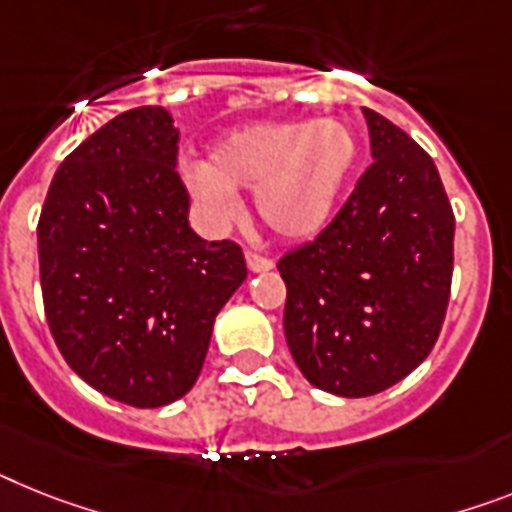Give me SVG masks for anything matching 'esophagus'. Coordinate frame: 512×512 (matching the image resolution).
<instances>
[{
  "label": "esophagus",
  "mask_w": 512,
  "mask_h": 512,
  "mask_svg": "<svg viewBox=\"0 0 512 512\" xmlns=\"http://www.w3.org/2000/svg\"><path fill=\"white\" fill-rule=\"evenodd\" d=\"M244 260H247L249 273H268V270H273V260L255 255V252H247V255H244Z\"/></svg>",
  "instance_id": "esophagus-1"
}]
</instances>
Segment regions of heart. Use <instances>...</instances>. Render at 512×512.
I'll list each match as a JSON object with an SVG mask.
<instances>
[{
  "instance_id": "heart-1",
  "label": "heart",
  "mask_w": 512,
  "mask_h": 512,
  "mask_svg": "<svg viewBox=\"0 0 512 512\" xmlns=\"http://www.w3.org/2000/svg\"><path fill=\"white\" fill-rule=\"evenodd\" d=\"M359 143L341 119H296L236 127L205 163L184 166V182L210 216L229 218L234 190H255V213L270 234L302 242L336 213Z\"/></svg>"
}]
</instances>
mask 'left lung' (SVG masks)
<instances>
[{"label":"left lung","mask_w":512,"mask_h":512,"mask_svg":"<svg viewBox=\"0 0 512 512\" xmlns=\"http://www.w3.org/2000/svg\"><path fill=\"white\" fill-rule=\"evenodd\" d=\"M372 166L312 244L283 255V333L315 388L364 398L427 359L453 278L455 218L435 161L362 109Z\"/></svg>","instance_id":"1"}]
</instances>
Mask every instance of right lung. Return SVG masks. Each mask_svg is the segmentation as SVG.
Returning a JSON list of instances; mask_svg holds the SVG:
<instances>
[{"label": "right lung", "instance_id": "obj_1", "mask_svg": "<svg viewBox=\"0 0 512 512\" xmlns=\"http://www.w3.org/2000/svg\"><path fill=\"white\" fill-rule=\"evenodd\" d=\"M163 106L124 111L57 169L38 221L46 320L98 393L158 409L192 390L216 315L247 278L234 242L190 229Z\"/></svg>", "mask_w": 512, "mask_h": 512}]
</instances>
